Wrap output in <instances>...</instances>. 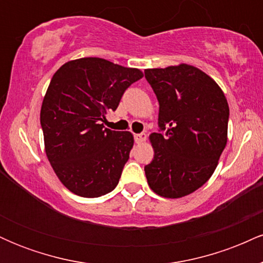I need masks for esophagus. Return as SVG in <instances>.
Masks as SVG:
<instances>
[{"label":"esophagus","instance_id":"esophagus-1","mask_svg":"<svg viewBox=\"0 0 263 263\" xmlns=\"http://www.w3.org/2000/svg\"><path fill=\"white\" fill-rule=\"evenodd\" d=\"M146 140H147V135H146V134L135 135V141H136V143H142V142H144Z\"/></svg>","mask_w":263,"mask_h":263}]
</instances>
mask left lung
<instances>
[{
	"instance_id": "1",
	"label": "left lung",
	"mask_w": 263,
	"mask_h": 263,
	"mask_svg": "<svg viewBox=\"0 0 263 263\" xmlns=\"http://www.w3.org/2000/svg\"><path fill=\"white\" fill-rule=\"evenodd\" d=\"M159 102L158 125L151 134L155 157L144 167L159 197L183 198L204 185L218 167L228 142L229 104L216 81L189 64L146 69Z\"/></svg>"
}]
</instances>
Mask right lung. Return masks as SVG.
<instances>
[{"instance_id": "right-lung-1", "label": "right lung", "mask_w": 263, "mask_h": 263, "mask_svg": "<svg viewBox=\"0 0 263 263\" xmlns=\"http://www.w3.org/2000/svg\"><path fill=\"white\" fill-rule=\"evenodd\" d=\"M143 73L102 58H80L53 75L41 108L44 149L66 189L98 198L116 188L134 135L104 127L108 111Z\"/></svg>"}]
</instances>
